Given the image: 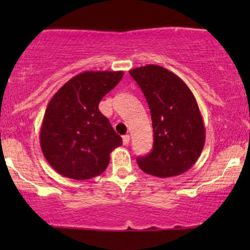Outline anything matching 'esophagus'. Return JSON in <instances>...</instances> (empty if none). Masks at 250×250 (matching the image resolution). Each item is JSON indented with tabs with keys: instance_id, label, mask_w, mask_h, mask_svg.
I'll return each instance as SVG.
<instances>
[{
	"instance_id": "1",
	"label": "esophagus",
	"mask_w": 250,
	"mask_h": 250,
	"mask_svg": "<svg viewBox=\"0 0 250 250\" xmlns=\"http://www.w3.org/2000/svg\"><path fill=\"white\" fill-rule=\"evenodd\" d=\"M122 141H123V145L125 146H128L129 145V141H130V136L129 135H123L122 136Z\"/></svg>"
}]
</instances>
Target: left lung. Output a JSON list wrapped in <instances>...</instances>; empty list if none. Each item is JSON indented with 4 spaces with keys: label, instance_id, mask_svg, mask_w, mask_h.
Returning <instances> with one entry per match:
<instances>
[{
    "label": "left lung",
    "instance_id": "1",
    "mask_svg": "<svg viewBox=\"0 0 250 250\" xmlns=\"http://www.w3.org/2000/svg\"><path fill=\"white\" fill-rule=\"evenodd\" d=\"M145 94L154 130L153 150L137 157L145 173L157 177L183 174L199 160L206 129L196 100L179 76L160 65L129 70Z\"/></svg>",
    "mask_w": 250,
    "mask_h": 250
}]
</instances>
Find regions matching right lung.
<instances>
[{
    "label": "right lung",
    "mask_w": 250,
    "mask_h": 250,
    "mask_svg": "<svg viewBox=\"0 0 250 250\" xmlns=\"http://www.w3.org/2000/svg\"><path fill=\"white\" fill-rule=\"evenodd\" d=\"M123 71H84L53 96L43 116L40 145L62 176L88 180L108 167L122 139L100 111L99 103L121 81Z\"/></svg>",
    "instance_id": "add662e5"
}]
</instances>
